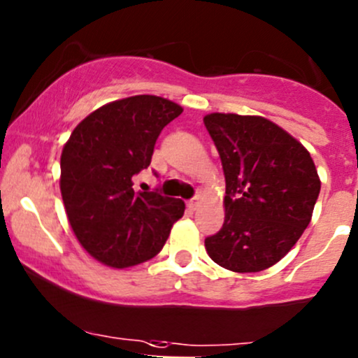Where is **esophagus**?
<instances>
[{
    "instance_id": "1",
    "label": "esophagus",
    "mask_w": 358,
    "mask_h": 358,
    "mask_svg": "<svg viewBox=\"0 0 358 358\" xmlns=\"http://www.w3.org/2000/svg\"><path fill=\"white\" fill-rule=\"evenodd\" d=\"M199 206H200V197H194V199L188 200V202H187V207L190 210H197Z\"/></svg>"
}]
</instances>
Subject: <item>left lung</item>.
Listing matches in <instances>:
<instances>
[{"instance_id":"8db88e82","label":"left lung","mask_w":358,"mask_h":358,"mask_svg":"<svg viewBox=\"0 0 358 358\" xmlns=\"http://www.w3.org/2000/svg\"><path fill=\"white\" fill-rule=\"evenodd\" d=\"M226 197L221 231L206 238L209 257L238 273L280 262L311 222L321 190L314 161L297 139L258 115L209 113Z\"/></svg>"}]
</instances>
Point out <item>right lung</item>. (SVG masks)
<instances>
[{
  "label": "right lung",
  "mask_w": 358,
  "mask_h": 358,
  "mask_svg": "<svg viewBox=\"0 0 358 358\" xmlns=\"http://www.w3.org/2000/svg\"><path fill=\"white\" fill-rule=\"evenodd\" d=\"M183 108L136 95L96 108L76 125L61 155V195L73 233L95 260L127 268L151 260L185 212L180 199L134 192L158 136Z\"/></svg>",
  "instance_id": "add662e5"
}]
</instances>
